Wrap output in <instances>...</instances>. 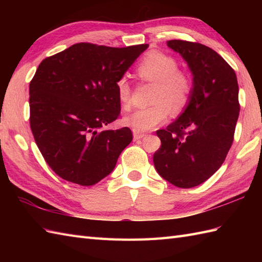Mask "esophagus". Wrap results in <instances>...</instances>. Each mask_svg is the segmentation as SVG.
I'll return each instance as SVG.
<instances>
[{
	"label": "esophagus",
	"mask_w": 262,
	"mask_h": 262,
	"mask_svg": "<svg viewBox=\"0 0 262 262\" xmlns=\"http://www.w3.org/2000/svg\"><path fill=\"white\" fill-rule=\"evenodd\" d=\"M144 136H145V134H143V133L134 132V140H135V141H137V140H141V138H143Z\"/></svg>",
	"instance_id": "esophagus-1"
}]
</instances>
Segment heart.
I'll use <instances>...</instances> for the list:
<instances>
[{"label":"heart","mask_w":262,"mask_h":262,"mask_svg":"<svg viewBox=\"0 0 262 262\" xmlns=\"http://www.w3.org/2000/svg\"><path fill=\"white\" fill-rule=\"evenodd\" d=\"M177 59L160 51L148 52L136 68V74L144 82L154 84L151 103L146 109L136 110L127 116L125 124L134 132L153 129L168 118L169 114L182 113L190 101L193 81L187 71L178 69ZM119 102L124 108L130 104L132 89L126 77L116 83Z\"/></svg>","instance_id":"obj_1"}]
</instances>
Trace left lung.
<instances>
[{
	"mask_svg": "<svg viewBox=\"0 0 262 262\" xmlns=\"http://www.w3.org/2000/svg\"><path fill=\"white\" fill-rule=\"evenodd\" d=\"M193 76L190 101L179 118L157 130L153 155L158 173L179 188L205 182L223 164L234 140L240 113L235 72L213 49L199 42L169 40Z\"/></svg>",
	"mask_w": 262,
	"mask_h": 262,
	"instance_id": "left-lung-1",
	"label": "left lung"
}]
</instances>
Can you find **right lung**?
<instances>
[{"instance_id":"add662e5","label":"right lung","mask_w":262,"mask_h":262,"mask_svg":"<svg viewBox=\"0 0 262 262\" xmlns=\"http://www.w3.org/2000/svg\"><path fill=\"white\" fill-rule=\"evenodd\" d=\"M147 47L79 42L39 64L29 84L30 128L62 179L93 186L114 170L133 134L103 127L120 115L117 81Z\"/></svg>"}]
</instances>
